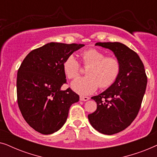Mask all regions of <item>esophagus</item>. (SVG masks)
<instances>
[{
  "label": "esophagus",
  "mask_w": 157,
  "mask_h": 157,
  "mask_svg": "<svg viewBox=\"0 0 157 157\" xmlns=\"http://www.w3.org/2000/svg\"><path fill=\"white\" fill-rule=\"evenodd\" d=\"M89 99V97H88V96H80V100L81 101H86Z\"/></svg>",
  "instance_id": "esophagus-1"
}]
</instances>
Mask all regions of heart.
<instances>
[{
  "instance_id": "heart-1",
  "label": "heart",
  "mask_w": 157,
  "mask_h": 157,
  "mask_svg": "<svg viewBox=\"0 0 157 157\" xmlns=\"http://www.w3.org/2000/svg\"><path fill=\"white\" fill-rule=\"evenodd\" d=\"M86 76L79 77L71 83L74 91L81 95H89L98 89H107L112 86L121 72V62L114 56H106L96 48H89L81 53ZM63 72L68 78H75L79 75L80 64L74 55L66 57L63 63Z\"/></svg>"
}]
</instances>
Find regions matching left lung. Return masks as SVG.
<instances>
[{"label": "left lung", "mask_w": 157, "mask_h": 157, "mask_svg": "<svg viewBox=\"0 0 157 157\" xmlns=\"http://www.w3.org/2000/svg\"><path fill=\"white\" fill-rule=\"evenodd\" d=\"M95 45L112 51L121 65L115 83L99 95L91 97L97 109L88 115L96 130L112 135L125 129L136 119L145 94L147 76L139 55L124 44L98 42Z\"/></svg>", "instance_id": "8db88e82"}]
</instances>
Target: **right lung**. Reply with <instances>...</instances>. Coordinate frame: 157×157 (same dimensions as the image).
Listing matches in <instances>:
<instances>
[{"label": "right lung", "instance_id": "obj_1", "mask_svg": "<svg viewBox=\"0 0 157 157\" xmlns=\"http://www.w3.org/2000/svg\"><path fill=\"white\" fill-rule=\"evenodd\" d=\"M83 44L49 43L31 51L17 74V101L29 125L43 134H53L67 119L70 106L79 96L70 88L61 91L66 83L63 63L68 56Z\"/></svg>", "mask_w": 157, "mask_h": 157}]
</instances>
